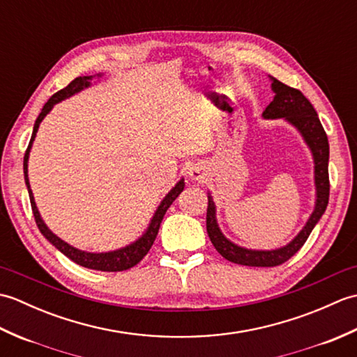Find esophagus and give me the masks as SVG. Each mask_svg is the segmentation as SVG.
Wrapping results in <instances>:
<instances>
[{"mask_svg": "<svg viewBox=\"0 0 357 357\" xmlns=\"http://www.w3.org/2000/svg\"><path fill=\"white\" fill-rule=\"evenodd\" d=\"M188 178L192 181H196V183H204L207 179V173L204 170V167L201 165H192L188 169Z\"/></svg>", "mask_w": 357, "mask_h": 357, "instance_id": "obj_1", "label": "esophagus"}]
</instances>
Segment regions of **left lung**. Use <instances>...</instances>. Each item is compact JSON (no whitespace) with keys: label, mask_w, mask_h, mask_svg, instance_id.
<instances>
[{"label":"left lung","mask_w":357,"mask_h":357,"mask_svg":"<svg viewBox=\"0 0 357 357\" xmlns=\"http://www.w3.org/2000/svg\"><path fill=\"white\" fill-rule=\"evenodd\" d=\"M271 81V90L275 96L265 112L262 113L264 119H284L290 124L296 132L304 139L314 164V207L312 215L308 216L307 222L299 230V233L288 242V244L273 248V250H256L247 248L234 244L233 241L225 236L222 230L219 229L216 219V204L213 196L207 192L208 207H207V233L215 245L218 253L227 261L248 265V267H276L299 252V248L305 244L310 233L313 231L316 224L321 221L325 208L328 206L330 196V183H328V158L330 146L327 135L321 124L317 113L307 98L299 90L285 86L284 82L278 81L268 75Z\"/></svg>","instance_id":"8db88e82"}]
</instances>
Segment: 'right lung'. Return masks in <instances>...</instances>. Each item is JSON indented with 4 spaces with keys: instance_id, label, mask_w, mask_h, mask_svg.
<instances>
[{
    "instance_id": "obj_1",
    "label": "right lung",
    "mask_w": 357,
    "mask_h": 357,
    "mask_svg": "<svg viewBox=\"0 0 357 357\" xmlns=\"http://www.w3.org/2000/svg\"><path fill=\"white\" fill-rule=\"evenodd\" d=\"M102 77H104V73L101 72V73H96V75H89V77L75 78L69 86L64 87L63 90H59V92H56L47 102L44 104L40 116H38L36 121H35L32 138H30L29 147L26 150L24 164H22V169H24V181H26V187H27V192H29L30 204H32V211H33L35 221H36L38 229H40V231L43 233V236L47 239L53 247L58 248L64 256L69 257V259L73 261L75 264L81 265V267H86V268H90V270H100V271H123V270H128V268L135 267V265L138 264L142 259V257L149 253V250L151 248V245H153V242L156 239L159 225H161V222H162V218L165 215V211L169 210V207L172 206L173 201L178 198L179 193L184 190V187H185L184 178H181L178 183L174 184V187H172V190L164 196L162 201L159 202L158 208L155 210L153 216H151V219H150L147 229L142 231V234L138 239H135L133 242H130V244H127V245L121 247V248L112 250V252L93 253V252H86V250H79L77 247L67 244L66 241H63L61 238L56 236V234L49 229L47 224H45L44 219L41 218L40 210H38V207H36L32 188H30V183H29V173H27L29 172L30 150H32L33 141H35L36 133H38V128H40V124L43 123V119L49 115L52 109L55 107L58 102H61V101L67 100V98H70L73 95L82 92V90L89 89L90 86L93 84V79L100 81Z\"/></svg>"
}]
</instances>
